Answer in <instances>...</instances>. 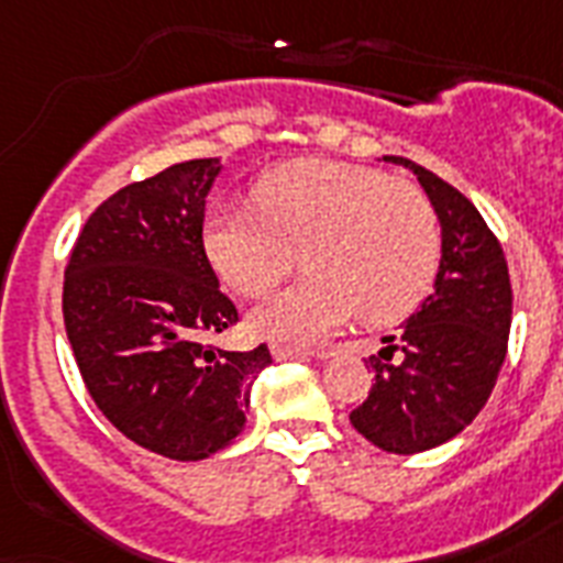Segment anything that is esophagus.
<instances>
[{"mask_svg":"<svg viewBox=\"0 0 563 563\" xmlns=\"http://www.w3.org/2000/svg\"><path fill=\"white\" fill-rule=\"evenodd\" d=\"M272 355L277 361H289V358H323V353H314V350H303V346H291V344H272Z\"/></svg>","mask_w":563,"mask_h":563,"instance_id":"34e87169","label":"esophagus"}]
</instances>
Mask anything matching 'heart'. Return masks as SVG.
<instances>
[{"label":"heart","mask_w":563,"mask_h":563,"mask_svg":"<svg viewBox=\"0 0 563 563\" xmlns=\"http://www.w3.org/2000/svg\"><path fill=\"white\" fill-rule=\"evenodd\" d=\"M254 208H217L205 251L242 295H263L291 272L309 274L251 312V327L283 341H314L361 314L393 323L422 303L440 268V219L408 181L358 164L306 158L274 167Z\"/></svg>","instance_id":"1"}]
</instances>
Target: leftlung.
I'll return each instance as SVG.
<instances>
[{
    "mask_svg": "<svg viewBox=\"0 0 563 563\" xmlns=\"http://www.w3.org/2000/svg\"><path fill=\"white\" fill-rule=\"evenodd\" d=\"M385 162L422 185L440 219L442 254L431 295L369 358L376 385L350 422L382 451L419 454L463 433L495 390L509 344L511 283L500 242L460 190L408 158Z\"/></svg>",
    "mask_w": 563,
    "mask_h": 563,
    "instance_id": "obj_1",
    "label": "left lung"
}]
</instances>
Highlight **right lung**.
<instances>
[{
  "instance_id": "right-lung-1",
  "label": "right lung",
  "mask_w": 563,
  "mask_h": 563,
  "mask_svg": "<svg viewBox=\"0 0 563 563\" xmlns=\"http://www.w3.org/2000/svg\"><path fill=\"white\" fill-rule=\"evenodd\" d=\"M222 158L173 164L109 196L68 257L63 318L91 399L135 445L196 463L245 428L272 353L208 338L236 323L202 242Z\"/></svg>"
}]
</instances>
